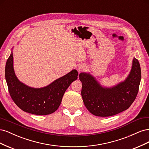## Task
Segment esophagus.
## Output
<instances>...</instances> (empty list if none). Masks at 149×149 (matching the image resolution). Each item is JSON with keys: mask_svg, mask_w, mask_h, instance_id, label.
<instances>
[{"mask_svg": "<svg viewBox=\"0 0 149 149\" xmlns=\"http://www.w3.org/2000/svg\"><path fill=\"white\" fill-rule=\"evenodd\" d=\"M83 69H84V68H83V66H79V67L78 68V71H80L83 70Z\"/></svg>", "mask_w": 149, "mask_h": 149, "instance_id": "34e87169", "label": "esophagus"}]
</instances>
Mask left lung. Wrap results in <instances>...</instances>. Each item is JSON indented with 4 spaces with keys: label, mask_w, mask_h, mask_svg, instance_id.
I'll return each instance as SVG.
<instances>
[{
    "label": "left lung",
    "mask_w": 149,
    "mask_h": 149,
    "mask_svg": "<svg viewBox=\"0 0 149 149\" xmlns=\"http://www.w3.org/2000/svg\"><path fill=\"white\" fill-rule=\"evenodd\" d=\"M81 96L86 107L94 116L109 117L123 112L136 100L141 70L139 61L134 58L131 71L124 82L111 88H102L91 75L81 73Z\"/></svg>",
    "instance_id": "8db88e82"
}]
</instances>
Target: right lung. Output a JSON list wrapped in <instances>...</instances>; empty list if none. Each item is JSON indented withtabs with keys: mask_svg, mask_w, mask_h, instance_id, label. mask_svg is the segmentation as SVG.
I'll return each instance as SVG.
<instances>
[{
	"mask_svg": "<svg viewBox=\"0 0 149 149\" xmlns=\"http://www.w3.org/2000/svg\"><path fill=\"white\" fill-rule=\"evenodd\" d=\"M5 76L8 92L15 104L26 112L43 116L50 114L58 109L66 90L77 79L78 73L73 70L46 87L30 88L16 77L12 52L6 62Z\"/></svg>",
	"mask_w": 149,
	"mask_h": 149,
	"instance_id": "add662e5",
	"label": "right lung"
}]
</instances>
